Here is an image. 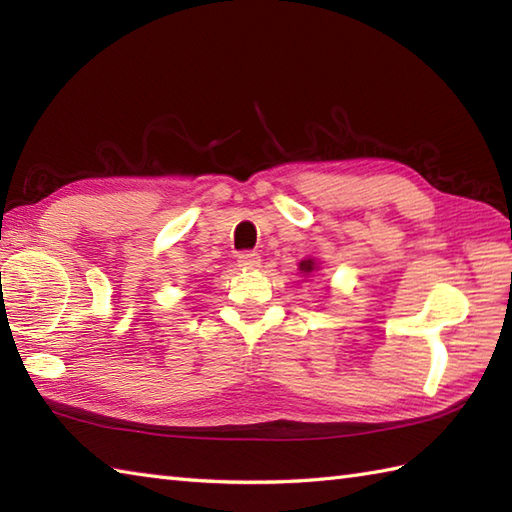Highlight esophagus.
<instances>
[{
	"label": "esophagus",
	"instance_id": "1",
	"mask_svg": "<svg viewBox=\"0 0 512 512\" xmlns=\"http://www.w3.org/2000/svg\"><path fill=\"white\" fill-rule=\"evenodd\" d=\"M259 262H262V259H259V255H257V253H253V250H244V253H239V255H237V264L242 266L244 270H253V268H257V266H259Z\"/></svg>",
	"mask_w": 512,
	"mask_h": 512
}]
</instances>
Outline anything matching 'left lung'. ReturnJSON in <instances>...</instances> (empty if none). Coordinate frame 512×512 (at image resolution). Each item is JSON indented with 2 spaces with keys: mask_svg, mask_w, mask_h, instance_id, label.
<instances>
[{
  "mask_svg": "<svg viewBox=\"0 0 512 512\" xmlns=\"http://www.w3.org/2000/svg\"><path fill=\"white\" fill-rule=\"evenodd\" d=\"M301 270H303V273H312L314 262H310V259H306V262H301Z\"/></svg>",
  "mask_w": 512,
  "mask_h": 512,
  "instance_id": "left-lung-1",
  "label": "left lung"
}]
</instances>
